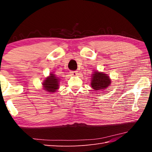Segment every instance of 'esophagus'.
Wrapping results in <instances>:
<instances>
[{"mask_svg": "<svg viewBox=\"0 0 152 152\" xmlns=\"http://www.w3.org/2000/svg\"><path fill=\"white\" fill-rule=\"evenodd\" d=\"M70 73L71 75L73 76H76L78 74V71H71Z\"/></svg>", "mask_w": 152, "mask_h": 152, "instance_id": "esophagus-1", "label": "esophagus"}]
</instances>
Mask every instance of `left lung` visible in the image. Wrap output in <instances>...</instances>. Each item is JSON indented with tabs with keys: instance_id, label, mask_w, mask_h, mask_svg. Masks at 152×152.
Here are the masks:
<instances>
[{
	"instance_id": "8db88e82",
	"label": "left lung",
	"mask_w": 152,
	"mask_h": 152,
	"mask_svg": "<svg viewBox=\"0 0 152 152\" xmlns=\"http://www.w3.org/2000/svg\"><path fill=\"white\" fill-rule=\"evenodd\" d=\"M110 84L111 79L106 74L96 70L91 74V86L95 91L106 89Z\"/></svg>"
}]
</instances>
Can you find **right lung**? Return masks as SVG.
Wrapping results in <instances>:
<instances>
[{
    "mask_svg": "<svg viewBox=\"0 0 152 152\" xmlns=\"http://www.w3.org/2000/svg\"><path fill=\"white\" fill-rule=\"evenodd\" d=\"M60 79L56 76V74L50 73V75L44 79L42 83V88L44 91L48 93H53L57 91L59 89Z\"/></svg>",
    "mask_w": 152,
    "mask_h": 152,
    "instance_id": "right-lung-1",
    "label": "right lung"
}]
</instances>
